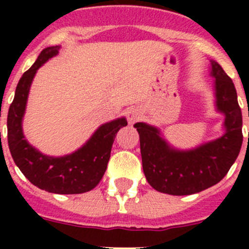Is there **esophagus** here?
I'll return each instance as SVG.
<instances>
[{
	"instance_id": "esophagus-1",
	"label": "esophagus",
	"mask_w": 249,
	"mask_h": 249,
	"mask_svg": "<svg viewBox=\"0 0 249 249\" xmlns=\"http://www.w3.org/2000/svg\"><path fill=\"white\" fill-rule=\"evenodd\" d=\"M141 117H142V112H141V109L138 107H131L127 111V118H128V121L131 123L137 122Z\"/></svg>"
}]
</instances>
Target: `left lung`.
Returning <instances> with one entry per match:
<instances>
[{"label": "left lung", "instance_id": "8db88e82", "mask_svg": "<svg viewBox=\"0 0 249 249\" xmlns=\"http://www.w3.org/2000/svg\"><path fill=\"white\" fill-rule=\"evenodd\" d=\"M212 76L215 77L217 107L226 114V133L221 138L193 151H176L160 137L157 128L141 122L135 124L144 176L160 192L187 196L207 190L227 175L238 157L243 133L236 87L217 62H212Z\"/></svg>", "mask_w": 249, "mask_h": 249}]
</instances>
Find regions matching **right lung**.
<instances>
[{
	"instance_id": "obj_1",
	"label": "right lung",
	"mask_w": 249,
	"mask_h": 249,
	"mask_svg": "<svg viewBox=\"0 0 249 249\" xmlns=\"http://www.w3.org/2000/svg\"><path fill=\"white\" fill-rule=\"evenodd\" d=\"M58 50V46L45 48L32 67L19 78L8 109L7 140L15 163L31 183L51 193L77 195L89 192L100 183L111 157L114 137L120 128L127 126V121L118 118L106 123L94 132L82 148L65 157H47L27 143L21 123L31 82L37 70Z\"/></svg>"
}]
</instances>
